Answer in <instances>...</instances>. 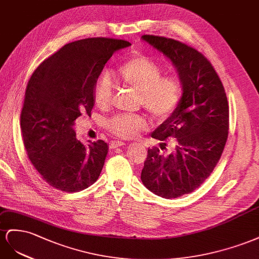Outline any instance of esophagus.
Wrapping results in <instances>:
<instances>
[{
	"label": "esophagus",
	"mask_w": 259,
	"mask_h": 259,
	"mask_svg": "<svg viewBox=\"0 0 259 259\" xmlns=\"http://www.w3.org/2000/svg\"><path fill=\"white\" fill-rule=\"evenodd\" d=\"M125 145L124 142L122 141H113L112 143H110V149H116V147H120V146H123Z\"/></svg>",
	"instance_id": "obj_1"
}]
</instances>
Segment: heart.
Masks as SVG:
<instances>
[{"instance_id":"1","label":"heart","mask_w":259,"mask_h":259,"mask_svg":"<svg viewBox=\"0 0 259 259\" xmlns=\"http://www.w3.org/2000/svg\"><path fill=\"white\" fill-rule=\"evenodd\" d=\"M161 67L144 55L132 56L123 62L114 72L117 83L139 91V102L154 119L165 120L170 116L181 100V84L174 76H161ZM94 102L99 107L106 108L113 99V84L108 73H102L94 85ZM112 134L131 138L147 127L141 115H116L106 121Z\"/></svg>"}]
</instances>
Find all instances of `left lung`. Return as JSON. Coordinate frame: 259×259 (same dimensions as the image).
Returning a JSON list of instances; mask_svg holds the SVG:
<instances>
[{
	"mask_svg": "<svg viewBox=\"0 0 259 259\" xmlns=\"http://www.w3.org/2000/svg\"><path fill=\"white\" fill-rule=\"evenodd\" d=\"M141 39L170 60L182 85L179 105L151 135L159 141L175 138V149L166 156L156 147L149 149L141 180L154 194L179 197L201 186L223 154L229 129L227 95L211 64L195 49L164 36Z\"/></svg>",
	"mask_w": 259,
	"mask_h": 259,
	"instance_id": "1",
	"label": "left lung"
}]
</instances>
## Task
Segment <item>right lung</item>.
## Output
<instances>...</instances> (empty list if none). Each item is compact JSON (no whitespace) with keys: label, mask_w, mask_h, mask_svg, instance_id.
Returning a JSON list of instances; mask_svg holds the SVG:
<instances>
[{"label":"right lung","mask_w":259,"mask_h":259,"mask_svg":"<svg viewBox=\"0 0 259 259\" xmlns=\"http://www.w3.org/2000/svg\"><path fill=\"white\" fill-rule=\"evenodd\" d=\"M128 41L89 38L66 44L29 79L20 127L28 157L51 187L84 190L98 180L108 145L81 143L73 129L81 113L90 114L93 91L105 64Z\"/></svg>","instance_id":"obj_1"}]
</instances>
